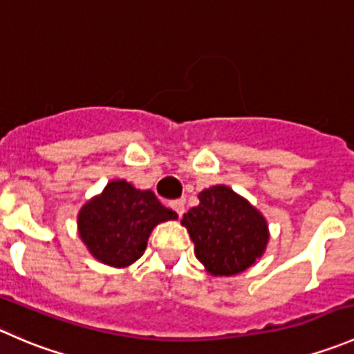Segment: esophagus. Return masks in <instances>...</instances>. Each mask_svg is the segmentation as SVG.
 <instances>
[{
    "label": "esophagus",
    "instance_id": "34e87169",
    "mask_svg": "<svg viewBox=\"0 0 354 354\" xmlns=\"http://www.w3.org/2000/svg\"><path fill=\"white\" fill-rule=\"evenodd\" d=\"M170 208H172L178 216L184 215V212H185V206H184V201H182V199H176V201H170Z\"/></svg>",
    "mask_w": 354,
    "mask_h": 354
}]
</instances>
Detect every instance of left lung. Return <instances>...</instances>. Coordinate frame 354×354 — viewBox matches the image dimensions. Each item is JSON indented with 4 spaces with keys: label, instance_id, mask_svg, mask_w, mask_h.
Wrapping results in <instances>:
<instances>
[{
    "label": "left lung",
    "instance_id": "left-lung-1",
    "mask_svg": "<svg viewBox=\"0 0 354 354\" xmlns=\"http://www.w3.org/2000/svg\"><path fill=\"white\" fill-rule=\"evenodd\" d=\"M182 225L194 254L213 277H232L253 267L267 250L270 230L263 213L229 185L216 184L198 194Z\"/></svg>",
    "mask_w": 354,
    "mask_h": 354
}]
</instances>
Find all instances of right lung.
Listing matches in <instances>:
<instances>
[{
    "label": "right lung",
    "mask_w": 354,
    "mask_h": 354,
    "mask_svg": "<svg viewBox=\"0 0 354 354\" xmlns=\"http://www.w3.org/2000/svg\"><path fill=\"white\" fill-rule=\"evenodd\" d=\"M169 220H177V213L155 192L113 178L79 209L77 232L91 257L108 267L127 268L142 257L153 229Z\"/></svg>",
    "instance_id": "obj_1"
}]
</instances>
